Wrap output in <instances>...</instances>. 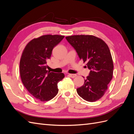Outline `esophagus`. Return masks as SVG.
<instances>
[{"mask_svg": "<svg viewBox=\"0 0 134 134\" xmlns=\"http://www.w3.org/2000/svg\"><path fill=\"white\" fill-rule=\"evenodd\" d=\"M68 75L70 77H71V78H74L77 76L76 74H68Z\"/></svg>", "mask_w": 134, "mask_h": 134, "instance_id": "1", "label": "esophagus"}]
</instances>
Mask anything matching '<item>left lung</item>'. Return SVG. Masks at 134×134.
<instances>
[{"instance_id": "1", "label": "left lung", "mask_w": 134, "mask_h": 134, "mask_svg": "<svg viewBox=\"0 0 134 134\" xmlns=\"http://www.w3.org/2000/svg\"><path fill=\"white\" fill-rule=\"evenodd\" d=\"M65 38L91 70L83 86L76 89L77 93L84 100L95 102L103 96L112 79L113 63L109 47L103 40L93 35Z\"/></svg>"}]
</instances>
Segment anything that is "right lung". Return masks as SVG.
Segmentation results:
<instances>
[{"mask_svg":"<svg viewBox=\"0 0 134 134\" xmlns=\"http://www.w3.org/2000/svg\"><path fill=\"white\" fill-rule=\"evenodd\" d=\"M64 36L46 35L28 42L22 52L19 64L20 75L30 94L42 102L50 100L58 93V83L64 77L46 70L54 47Z\"/></svg>","mask_w":134,"mask_h":134,"instance_id":"obj_1","label":"right lung"}]
</instances>
